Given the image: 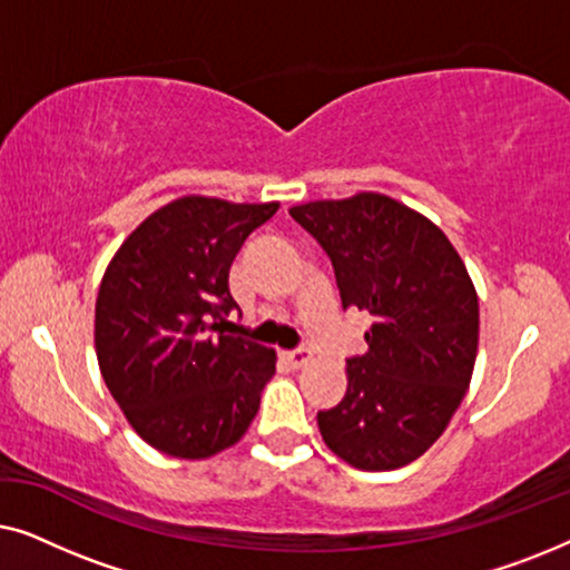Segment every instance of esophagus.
I'll return each mask as SVG.
<instances>
[{
	"mask_svg": "<svg viewBox=\"0 0 570 570\" xmlns=\"http://www.w3.org/2000/svg\"><path fill=\"white\" fill-rule=\"evenodd\" d=\"M285 361L291 368H303V365H308L311 353L308 350H295V353H285Z\"/></svg>",
	"mask_w": 570,
	"mask_h": 570,
	"instance_id": "34e87169",
	"label": "esophagus"
}]
</instances>
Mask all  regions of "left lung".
Returning a JSON list of instances; mask_svg holds the SVG:
<instances>
[{
    "label": "left lung",
    "instance_id": "8db88e82",
    "mask_svg": "<svg viewBox=\"0 0 570 570\" xmlns=\"http://www.w3.org/2000/svg\"><path fill=\"white\" fill-rule=\"evenodd\" d=\"M330 254L342 306L368 311V353L347 361V394L318 412L342 462L389 472L423 456L462 404L480 340L478 291L439 225L379 191L291 207Z\"/></svg>",
    "mask_w": 570,
    "mask_h": 570
}]
</instances>
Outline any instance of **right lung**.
Listing matches in <instances>:
<instances>
[{
    "label": "right lung",
    "mask_w": 570,
    "mask_h": 570,
    "mask_svg": "<svg viewBox=\"0 0 570 570\" xmlns=\"http://www.w3.org/2000/svg\"><path fill=\"white\" fill-rule=\"evenodd\" d=\"M277 207L186 194L147 215L108 262L96 301L100 376L163 454H220L259 412L277 353L220 330L236 306L230 264Z\"/></svg>",
    "instance_id": "add662e5"
}]
</instances>
